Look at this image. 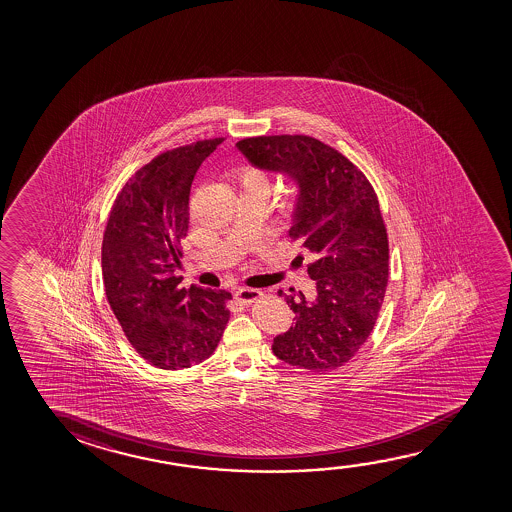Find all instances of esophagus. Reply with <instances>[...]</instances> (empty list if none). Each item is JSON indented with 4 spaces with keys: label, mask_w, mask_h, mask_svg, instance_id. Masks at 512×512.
<instances>
[{
    "label": "esophagus",
    "mask_w": 512,
    "mask_h": 512,
    "mask_svg": "<svg viewBox=\"0 0 512 512\" xmlns=\"http://www.w3.org/2000/svg\"><path fill=\"white\" fill-rule=\"evenodd\" d=\"M260 295H262V292L257 290V288H239V290H236L234 297L241 304H250V302L257 301Z\"/></svg>",
    "instance_id": "esophagus-1"
}]
</instances>
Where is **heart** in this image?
Masks as SVG:
<instances>
[{"label":"heart","mask_w":512,"mask_h":512,"mask_svg":"<svg viewBox=\"0 0 512 512\" xmlns=\"http://www.w3.org/2000/svg\"><path fill=\"white\" fill-rule=\"evenodd\" d=\"M239 182H241V187H243V189L262 190V192H267L266 178L259 175L257 171H253V169H243V171L239 173Z\"/></svg>","instance_id":"1"}]
</instances>
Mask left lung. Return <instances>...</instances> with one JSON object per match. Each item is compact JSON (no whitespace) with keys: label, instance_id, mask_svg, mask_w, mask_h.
<instances>
[{"label":"left lung","instance_id":"left-lung-1","mask_svg":"<svg viewBox=\"0 0 512 512\" xmlns=\"http://www.w3.org/2000/svg\"><path fill=\"white\" fill-rule=\"evenodd\" d=\"M236 148L253 168L294 183L288 236L313 259L316 294L290 288L295 323L274 337L273 353L297 369L334 371L367 341L385 297L388 238L378 197L357 166L315 138L259 136Z\"/></svg>","mask_w":512,"mask_h":512}]
</instances>
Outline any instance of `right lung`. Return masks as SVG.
Segmentation results:
<instances>
[{"label": "right lung", "instance_id": "right-lung-1", "mask_svg": "<svg viewBox=\"0 0 512 512\" xmlns=\"http://www.w3.org/2000/svg\"><path fill=\"white\" fill-rule=\"evenodd\" d=\"M222 141H197L148 162L120 190L106 224V299L134 350L166 371L201 364L229 322V292L185 290L175 276L178 243L189 231L190 187Z\"/></svg>", "mask_w": 512, "mask_h": 512}]
</instances>
